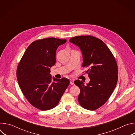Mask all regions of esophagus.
<instances>
[{"instance_id":"obj_1","label":"esophagus","mask_w":135,"mask_h":135,"mask_svg":"<svg viewBox=\"0 0 135 135\" xmlns=\"http://www.w3.org/2000/svg\"><path fill=\"white\" fill-rule=\"evenodd\" d=\"M70 84L71 85H74V80H70Z\"/></svg>"}]
</instances>
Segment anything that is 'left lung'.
Instances as JSON below:
<instances>
[{"mask_svg":"<svg viewBox=\"0 0 135 135\" xmlns=\"http://www.w3.org/2000/svg\"><path fill=\"white\" fill-rule=\"evenodd\" d=\"M69 42L78 46L83 55V67L90 81L84 85L77 80L74 83L80 89L78 100L85 109L94 110L103 106L116 87L118 79L117 64L110 50L98 38L88 36L71 38Z\"/></svg>","mask_w":135,"mask_h":135,"instance_id":"8db88e82","label":"left lung"}]
</instances>
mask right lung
Segmentation results:
<instances>
[{
	"label": "right lung",
	"mask_w": 135,
	"mask_h": 135,
	"mask_svg": "<svg viewBox=\"0 0 135 135\" xmlns=\"http://www.w3.org/2000/svg\"><path fill=\"white\" fill-rule=\"evenodd\" d=\"M66 42L55 38L37 40L28 47L18 65L19 86L28 101L42 110L51 109L58 104L69 84L68 79H52L50 74V68L56 61V50Z\"/></svg>",
	"instance_id": "right-lung-1"
}]
</instances>
